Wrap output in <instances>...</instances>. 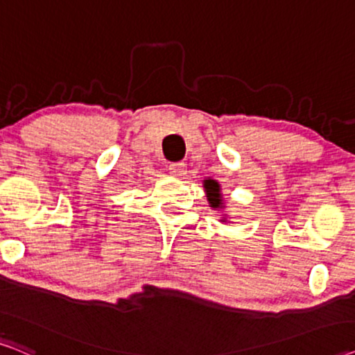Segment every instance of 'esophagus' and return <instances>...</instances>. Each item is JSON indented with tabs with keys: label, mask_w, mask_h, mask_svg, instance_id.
<instances>
[{
	"label": "esophagus",
	"mask_w": 355,
	"mask_h": 355,
	"mask_svg": "<svg viewBox=\"0 0 355 355\" xmlns=\"http://www.w3.org/2000/svg\"><path fill=\"white\" fill-rule=\"evenodd\" d=\"M168 172L175 175V177H182L187 173V164L185 162H173L168 165Z\"/></svg>",
	"instance_id": "1"
}]
</instances>
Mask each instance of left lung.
<instances>
[{
  "instance_id": "8db88e82",
  "label": "left lung",
  "mask_w": 355,
  "mask_h": 355,
  "mask_svg": "<svg viewBox=\"0 0 355 355\" xmlns=\"http://www.w3.org/2000/svg\"><path fill=\"white\" fill-rule=\"evenodd\" d=\"M206 191H207V200H209L211 206L212 207H219L222 206V200H220V195H219V185L214 180H206Z\"/></svg>"
}]
</instances>
